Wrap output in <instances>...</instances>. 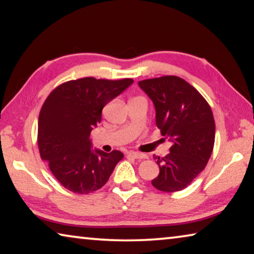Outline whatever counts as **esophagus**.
<instances>
[{
  "mask_svg": "<svg viewBox=\"0 0 254 254\" xmlns=\"http://www.w3.org/2000/svg\"><path fill=\"white\" fill-rule=\"evenodd\" d=\"M127 154L130 157L134 158V159H144V158H147V156H145V154L140 153V152H134V151H130Z\"/></svg>",
  "mask_w": 254,
  "mask_h": 254,
  "instance_id": "1",
  "label": "esophagus"
}]
</instances>
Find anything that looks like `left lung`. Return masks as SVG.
I'll return each mask as SVG.
<instances>
[{
    "label": "left lung",
    "instance_id": "obj_1",
    "mask_svg": "<svg viewBox=\"0 0 254 254\" xmlns=\"http://www.w3.org/2000/svg\"><path fill=\"white\" fill-rule=\"evenodd\" d=\"M139 86L153 103L161 134L173 143L165 158L153 156L160 173L151 184L161 191H179L204 170L212 154V110L196 88L177 76L141 80Z\"/></svg>",
    "mask_w": 254,
    "mask_h": 254
}]
</instances>
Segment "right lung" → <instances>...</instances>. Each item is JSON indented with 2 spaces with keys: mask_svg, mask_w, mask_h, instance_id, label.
I'll list each match as a JSON object with an SVG mask.
<instances>
[{
  "mask_svg": "<svg viewBox=\"0 0 254 254\" xmlns=\"http://www.w3.org/2000/svg\"><path fill=\"white\" fill-rule=\"evenodd\" d=\"M133 79L70 80L55 88L41 107L38 121L40 157L68 190L89 194L102 188L123 153L94 149L91 132L102 120V110Z\"/></svg>",
  "mask_w": 254,
  "mask_h": 254,
  "instance_id": "obj_1",
  "label": "right lung"
}]
</instances>
